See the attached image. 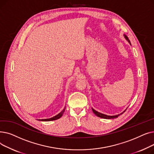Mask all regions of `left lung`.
Masks as SVG:
<instances>
[{
  "mask_svg": "<svg viewBox=\"0 0 154 154\" xmlns=\"http://www.w3.org/2000/svg\"><path fill=\"white\" fill-rule=\"evenodd\" d=\"M124 37H125V38L127 40V41L129 42V44H130L131 45V42H130V40H129V39H128V38L127 37V35H125V34H124ZM92 111H93V112L94 113V114L97 116V117H100V118H102V119H115V118H117V117H118L120 115H121L122 114H123V113L126 110V109L123 112H122V113H120V114H118V115H116V116H107V115H106V114H102V113H100V112H97V111H96L95 110H94V109H92Z\"/></svg>",
  "mask_w": 154,
  "mask_h": 154,
  "instance_id": "left-lung-1",
  "label": "left lung"
}]
</instances>
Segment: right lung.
Segmentation results:
<instances>
[{
	"label": "right lung",
	"instance_id": "right-lung-1",
	"mask_svg": "<svg viewBox=\"0 0 154 154\" xmlns=\"http://www.w3.org/2000/svg\"><path fill=\"white\" fill-rule=\"evenodd\" d=\"M65 109H66V107H65L60 113L59 114H58L57 115H56L55 116H54V117H51V118H50V119H39L38 120H40V121H52V120H57V119H59V118H60L62 116V115H63V112H64V111H65Z\"/></svg>",
	"mask_w": 154,
	"mask_h": 154
}]
</instances>
